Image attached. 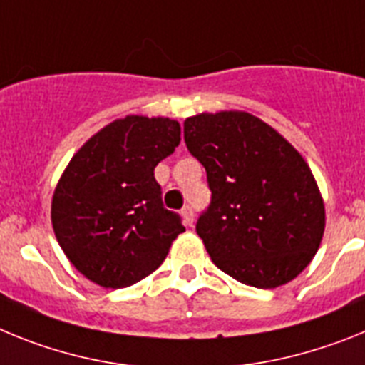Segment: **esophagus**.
Masks as SVG:
<instances>
[{"instance_id": "1", "label": "esophagus", "mask_w": 365, "mask_h": 365, "mask_svg": "<svg viewBox=\"0 0 365 365\" xmlns=\"http://www.w3.org/2000/svg\"><path fill=\"white\" fill-rule=\"evenodd\" d=\"M182 217L187 226H191L192 222H195V209H192L191 205H185V207L182 209Z\"/></svg>"}]
</instances>
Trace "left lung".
Returning a JSON list of instances; mask_svg holds the SVG:
<instances>
[{
  "label": "left lung",
  "instance_id": "1",
  "mask_svg": "<svg viewBox=\"0 0 365 365\" xmlns=\"http://www.w3.org/2000/svg\"><path fill=\"white\" fill-rule=\"evenodd\" d=\"M183 139L207 173L211 204L196 233L215 264L255 288L297 277L325 230L323 198L299 152L246 112L189 117Z\"/></svg>",
  "mask_w": 365,
  "mask_h": 365
}]
</instances>
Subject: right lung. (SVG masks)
<instances>
[{"label":"right lung","mask_w":365,"mask_h":365,"mask_svg":"<svg viewBox=\"0 0 365 365\" xmlns=\"http://www.w3.org/2000/svg\"><path fill=\"white\" fill-rule=\"evenodd\" d=\"M180 145L167 117L126 115L104 126L71 158L53 195L51 222L71 264L104 288L150 275L185 231L163 207L154 169Z\"/></svg>","instance_id":"add662e5"}]
</instances>
